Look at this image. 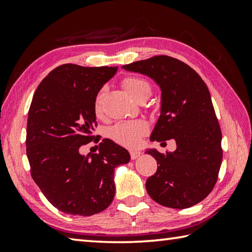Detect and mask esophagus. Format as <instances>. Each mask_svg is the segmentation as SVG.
Instances as JSON below:
<instances>
[{
	"label": "esophagus",
	"mask_w": 252,
	"mask_h": 252,
	"mask_svg": "<svg viewBox=\"0 0 252 252\" xmlns=\"http://www.w3.org/2000/svg\"><path fill=\"white\" fill-rule=\"evenodd\" d=\"M140 155H141V153H140V151H138V150H131L130 151V156H131V159H132V160L137 159Z\"/></svg>",
	"instance_id": "34e87169"
}]
</instances>
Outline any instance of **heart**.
Instances as JSON below:
<instances>
[{
  "label": "heart",
  "mask_w": 252,
  "mask_h": 252,
  "mask_svg": "<svg viewBox=\"0 0 252 252\" xmlns=\"http://www.w3.org/2000/svg\"><path fill=\"white\" fill-rule=\"evenodd\" d=\"M123 87L134 99L142 93L150 94L149 83L142 78L138 77H127L123 81ZM105 89H102L98 92L94 101V111L96 115L102 114V103L105 95ZM149 126L145 120H132V121L119 122L113 126L109 131V134L112 140L126 147L137 146L140 138L145 134Z\"/></svg>",
  "instance_id": "heart-1"
}]
</instances>
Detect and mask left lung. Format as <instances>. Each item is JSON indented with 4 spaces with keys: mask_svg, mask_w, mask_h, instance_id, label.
<instances>
[{
    "mask_svg": "<svg viewBox=\"0 0 252 252\" xmlns=\"http://www.w3.org/2000/svg\"><path fill=\"white\" fill-rule=\"evenodd\" d=\"M142 74L160 89V115L151 141H176L166 154L146 149L157 160L147 179L150 197L162 206L187 209L203 201L217 183L222 162V133L204 81L189 65L168 56H155L123 66Z\"/></svg>",
    "mask_w": 252,
    "mask_h": 252,
    "instance_id": "1",
    "label": "left lung"
}]
</instances>
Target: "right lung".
<instances>
[{"instance_id":"1","label":"right lung","mask_w":252,"mask_h":252,"mask_svg":"<svg viewBox=\"0 0 252 252\" xmlns=\"http://www.w3.org/2000/svg\"><path fill=\"white\" fill-rule=\"evenodd\" d=\"M118 67L65 63L39 84L28 113L27 156L31 176L51 204L66 214L91 217L115 194L114 169L130 154L110 139L98 154H79L96 125L95 97Z\"/></svg>"}]
</instances>
